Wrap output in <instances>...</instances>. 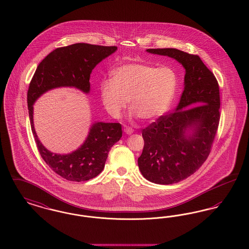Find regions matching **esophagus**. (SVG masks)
Here are the masks:
<instances>
[{"label": "esophagus", "instance_id": "1", "mask_svg": "<svg viewBox=\"0 0 249 249\" xmlns=\"http://www.w3.org/2000/svg\"><path fill=\"white\" fill-rule=\"evenodd\" d=\"M124 131H125L127 134L130 135V134H131V133L133 132V130H132L130 127H125V128H124Z\"/></svg>", "mask_w": 249, "mask_h": 249}]
</instances>
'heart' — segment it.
<instances>
[{
    "instance_id": "1",
    "label": "heart",
    "mask_w": 249,
    "mask_h": 249,
    "mask_svg": "<svg viewBox=\"0 0 249 249\" xmlns=\"http://www.w3.org/2000/svg\"><path fill=\"white\" fill-rule=\"evenodd\" d=\"M112 78L100 86V96L107 112L119 118L130 100L132 116L151 121L163 116L178 89V75L169 66L132 62L112 71Z\"/></svg>"
}]
</instances>
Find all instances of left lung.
<instances>
[{"label":"left lung","mask_w":249,"mask_h":249,"mask_svg":"<svg viewBox=\"0 0 249 249\" xmlns=\"http://www.w3.org/2000/svg\"><path fill=\"white\" fill-rule=\"evenodd\" d=\"M146 51L177 59L186 69L178 107L142 130L144 145L138 158L145 179L175 184L194 174L209 156L220 119L219 86L198 55L177 48Z\"/></svg>","instance_id":"1"}]
</instances>
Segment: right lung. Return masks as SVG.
<instances>
[{
  "mask_svg": "<svg viewBox=\"0 0 249 249\" xmlns=\"http://www.w3.org/2000/svg\"><path fill=\"white\" fill-rule=\"evenodd\" d=\"M117 49V47L85 43L56 48L39 63L29 86L27 103L37 148L52 171L66 180L88 181L102 173L111 147L122 136L121 124L95 122L78 149L70 154H55L48 150L37 137L33 106L41 95L59 87H73L89 93V77L95 66Z\"/></svg>",
  "mask_w": 249,
  "mask_h": 249,
  "instance_id": "1",
  "label": "right lung"
}]
</instances>
